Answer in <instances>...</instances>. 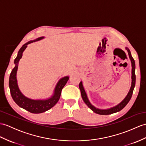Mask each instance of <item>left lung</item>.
I'll use <instances>...</instances> for the list:
<instances>
[{
  "label": "left lung",
  "mask_w": 146,
  "mask_h": 146,
  "mask_svg": "<svg viewBox=\"0 0 146 146\" xmlns=\"http://www.w3.org/2000/svg\"><path fill=\"white\" fill-rule=\"evenodd\" d=\"M126 49L127 50V52H128L129 58L131 60V66H132V76H131L132 82H131V87L130 88V90L128 92V94H127L126 97L124 98V100L121 102L119 103L118 105L114 106V107H112L111 108L106 109V110H101V109L95 108L94 106H93L90 104V102H89V100H88L87 95L86 93H85V91L83 87L82 82H80L79 84V88L81 92L82 98L84 102L85 103V104H86L88 107H89L92 111L95 112V113H97V114L102 115H107L112 114V113H114L118 112L120 111V110H121L123 108H124V106H126V105L128 104V102H129L131 97H132L133 92L135 87V84H136V75H135V67H135V61L132 56H131L130 50L127 48H126Z\"/></svg>",
  "instance_id": "obj_1"
}]
</instances>
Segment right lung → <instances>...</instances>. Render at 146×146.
Wrapping results in <instances>:
<instances>
[{
	"instance_id": "1",
	"label": "right lung",
	"mask_w": 146,
	"mask_h": 146,
	"mask_svg": "<svg viewBox=\"0 0 146 146\" xmlns=\"http://www.w3.org/2000/svg\"><path fill=\"white\" fill-rule=\"evenodd\" d=\"M43 38V36L40 37L35 40L28 41L22 46V47L20 49L19 52H18L17 58L14 60V64H15V66L12 69L9 77V88L10 94H11L14 102L20 107L27 110L30 113H36V114L47 111L57 104V102L59 100L60 97H61V91L63 87L65 86L67 82L69 79L68 76H66L60 79L54 88V94H53L52 96L48 99H46V100H33V99L26 97L20 92L19 86H18L17 80V72L20 59L22 58L23 52L25 49L27 48L28 44L41 40Z\"/></svg>"
}]
</instances>
